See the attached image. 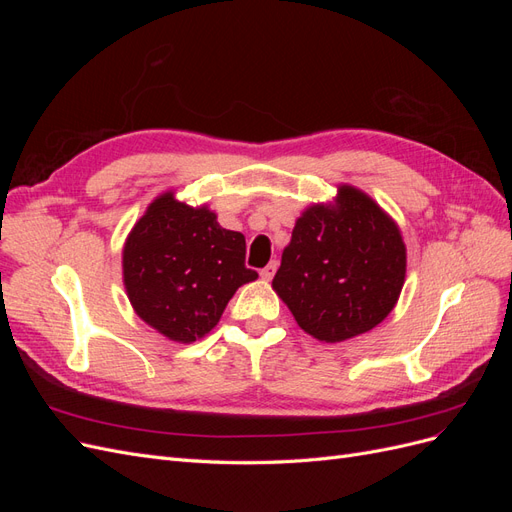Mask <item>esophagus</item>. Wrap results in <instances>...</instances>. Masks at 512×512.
Segmentation results:
<instances>
[{
  "instance_id": "esophagus-1",
  "label": "esophagus",
  "mask_w": 512,
  "mask_h": 512,
  "mask_svg": "<svg viewBox=\"0 0 512 512\" xmlns=\"http://www.w3.org/2000/svg\"><path fill=\"white\" fill-rule=\"evenodd\" d=\"M275 271H277V262L273 260V262H269V265H267L265 269H262V271H260V275H262V280H267V282H269V280H271V277L275 275Z\"/></svg>"
}]
</instances>
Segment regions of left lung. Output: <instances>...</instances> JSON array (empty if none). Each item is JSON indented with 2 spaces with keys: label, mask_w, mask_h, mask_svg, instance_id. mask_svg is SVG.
Returning <instances> with one entry per match:
<instances>
[{
  "label": "left lung",
  "mask_w": 512,
  "mask_h": 512,
  "mask_svg": "<svg viewBox=\"0 0 512 512\" xmlns=\"http://www.w3.org/2000/svg\"><path fill=\"white\" fill-rule=\"evenodd\" d=\"M406 282L397 222L354 185L309 205L292 228L273 277L299 327L322 344L363 335L393 312Z\"/></svg>",
  "instance_id": "obj_1"
}]
</instances>
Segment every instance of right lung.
Here are the masks:
<instances>
[{"label": "right lung", "mask_w": 512, "mask_h": 512, "mask_svg": "<svg viewBox=\"0 0 512 512\" xmlns=\"http://www.w3.org/2000/svg\"><path fill=\"white\" fill-rule=\"evenodd\" d=\"M123 286L136 316L170 342L192 344L220 322L232 294L254 282L245 237L218 224L207 205L173 190L153 198L123 243Z\"/></svg>", "instance_id": "1"}]
</instances>
